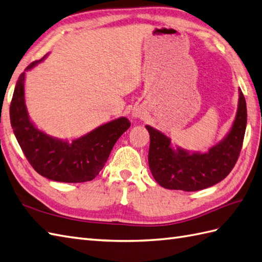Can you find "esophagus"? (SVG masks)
Here are the masks:
<instances>
[{
  "label": "esophagus",
  "instance_id": "esophagus-1",
  "mask_svg": "<svg viewBox=\"0 0 262 262\" xmlns=\"http://www.w3.org/2000/svg\"><path fill=\"white\" fill-rule=\"evenodd\" d=\"M144 116H145V112H144V109H142V108H135L132 112V117L135 118V119L143 118Z\"/></svg>",
  "mask_w": 262,
  "mask_h": 262
}]
</instances>
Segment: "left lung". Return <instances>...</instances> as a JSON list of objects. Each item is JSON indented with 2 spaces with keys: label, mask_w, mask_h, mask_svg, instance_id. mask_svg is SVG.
<instances>
[{
  "label": "left lung",
  "mask_w": 262,
  "mask_h": 262,
  "mask_svg": "<svg viewBox=\"0 0 262 262\" xmlns=\"http://www.w3.org/2000/svg\"><path fill=\"white\" fill-rule=\"evenodd\" d=\"M150 143L148 165L155 181L168 190L200 191L226 179L235 165L247 127V105L239 88L238 109L232 126L208 151H191L172 144L161 130L146 125Z\"/></svg>",
  "instance_id": "left-lung-1"
}]
</instances>
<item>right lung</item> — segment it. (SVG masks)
Returning <instances> with one entry per match:
<instances>
[{"label":"right lung","mask_w":262,"mask_h":262,"mask_svg":"<svg viewBox=\"0 0 262 262\" xmlns=\"http://www.w3.org/2000/svg\"><path fill=\"white\" fill-rule=\"evenodd\" d=\"M47 56L28 66L16 81L10 106L12 129L27 160L43 178L63 183L91 181L101 171L114 145L129 128L130 121L119 117L70 141L39 129L29 116L24 82L26 72L43 61Z\"/></svg>","instance_id":"obj_1"}]
</instances>
